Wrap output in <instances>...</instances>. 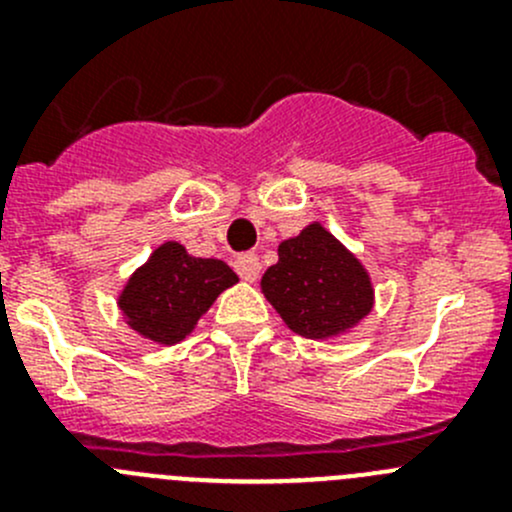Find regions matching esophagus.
Listing matches in <instances>:
<instances>
[{
	"label": "esophagus",
	"mask_w": 512,
	"mask_h": 512,
	"mask_svg": "<svg viewBox=\"0 0 512 512\" xmlns=\"http://www.w3.org/2000/svg\"><path fill=\"white\" fill-rule=\"evenodd\" d=\"M235 270H237V275H240L245 282H255L257 277H260V270H262L260 257H257V255L237 257V260H235Z\"/></svg>",
	"instance_id": "1"
}]
</instances>
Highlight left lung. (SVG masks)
Masks as SVG:
<instances>
[{"label": "left lung", "instance_id": "8db88e82", "mask_svg": "<svg viewBox=\"0 0 512 512\" xmlns=\"http://www.w3.org/2000/svg\"><path fill=\"white\" fill-rule=\"evenodd\" d=\"M277 265L262 275V294L294 334L332 339L374 307V287L359 260L319 223L280 242Z\"/></svg>", "mask_w": 512, "mask_h": 512}]
</instances>
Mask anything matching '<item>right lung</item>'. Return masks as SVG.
Masks as SVG:
<instances>
[{
  "instance_id": "add662e5",
  "label": "right lung",
  "mask_w": 512,
  "mask_h": 512,
  "mask_svg": "<svg viewBox=\"0 0 512 512\" xmlns=\"http://www.w3.org/2000/svg\"><path fill=\"white\" fill-rule=\"evenodd\" d=\"M237 275L223 260L188 255L180 242H163L118 294V309L133 332L156 344H178L213 307Z\"/></svg>"
}]
</instances>
